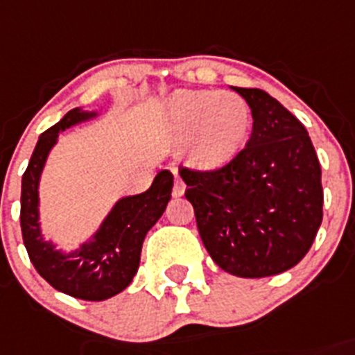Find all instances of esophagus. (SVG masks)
Wrapping results in <instances>:
<instances>
[{
  "instance_id": "esophagus-1",
  "label": "esophagus",
  "mask_w": 355,
  "mask_h": 355,
  "mask_svg": "<svg viewBox=\"0 0 355 355\" xmlns=\"http://www.w3.org/2000/svg\"><path fill=\"white\" fill-rule=\"evenodd\" d=\"M171 193H173V196H175V198L182 196V194L185 193V182L182 180L180 177H175V182H173V191H171Z\"/></svg>"
}]
</instances>
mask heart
I'll return each mask as SVG.
<instances>
[{
    "mask_svg": "<svg viewBox=\"0 0 355 355\" xmlns=\"http://www.w3.org/2000/svg\"><path fill=\"white\" fill-rule=\"evenodd\" d=\"M164 124L175 138H187L185 154L191 164L217 168L243 147L250 110L234 92L180 91L168 99Z\"/></svg>",
    "mask_w": 355,
    "mask_h": 355,
    "instance_id": "b5f03b06",
    "label": "heart"
}]
</instances>
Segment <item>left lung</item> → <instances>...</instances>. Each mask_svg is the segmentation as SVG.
Masks as SVG:
<instances>
[{
    "mask_svg": "<svg viewBox=\"0 0 355 355\" xmlns=\"http://www.w3.org/2000/svg\"><path fill=\"white\" fill-rule=\"evenodd\" d=\"M252 110V135L215 170L178 168L205 248L217 266L263 278L296 266L322 223L320 162L304 125L261 89L233 87Z\"/></svg>",
    "mask_w": 355,
    "mask_h": 355,
    "instance_id": "8db88e82",
    "label": "left lung"
}]
</instances>
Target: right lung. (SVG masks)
Wrapping results in <instances>:
<instances>
[{
  "label": "right lung",
  "instance_id": "right-lung-1",
  "mask_svg": "<svg viewBox=\"0 0 355 355\" xmlns=\"http://www.w3.org/2000/svg\"><path fill=\"white\" fill-rule=\"evenodd\" d=\"M85 117V112L73 108L38 138L22 175L21 230L33 266L54 289L78 300L103 301L131 284L140 264L145 234L157 223L171 198L173 175L168 170L159 171L148 191L119 201L92 243L69 256L58 252L54 245L43 241L40 233V173L59 132Z\"/></svg>",
  "mask_w": 355,
  "mask_h": 355
}]
</instances>
